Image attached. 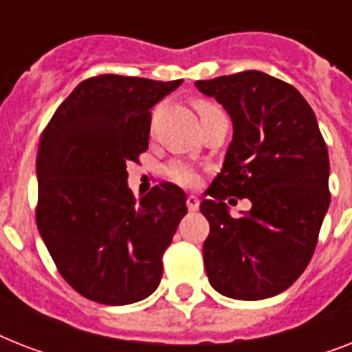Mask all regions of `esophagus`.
Instances as JSON below:
<instances>
[{
  "label": "esophagus",
  "mask_w": 352,
  "mask_h": 352,
  "mask_svg": "<svg viewBox=\"0 0 352 352\" xmlns=\"http://www.w3.org/2000/svg\"><path fill=\"white\" fill-rule=\"evenodd\" d=\"M199 204H201L199 197H195V195H188L186 206H188V210H190V212H197Z\"/></svg>",
  "instance_id": "obj_1"
}]
</instances>
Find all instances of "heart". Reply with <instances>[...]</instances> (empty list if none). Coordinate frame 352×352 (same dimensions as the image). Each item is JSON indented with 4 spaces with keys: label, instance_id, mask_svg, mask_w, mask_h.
I'll return each instance as SVG.
<instances>
[{
    "label": "heart",
    "instance_id": "b5f03b06",
    "mask_svg": "<svg viewBox=\"0 0 352 352\" xmlns=\"http://www.w3.org/2000/svg\"><path fill=\"white\" fill-rule=\"evenodd\" d=\"M195 107H197V111L201 117H203L204 113L215 109V107L212 106V104H208V102H197ZM166 175L170 177L173 182H177V184H182V186H193V184L199 181L197 170H195L193 166L186 164V162H171V164L166 168Z\"/></svg>",
    "mask_w": 352,
    "mask_h": 352
}]
</instances>
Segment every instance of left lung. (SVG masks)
I'll return each mask as SVG.
<instances>
[{
    "label": "left lung",
    "mask_w": 352,
    "mask_h": 352,
    "mask_svg": "<svg viewBox=\"0 0 352 352\" xmlns=\"http://www.w3.org/2000/svg\"><path fill=\"white\" fill-rule=\"evenodd\" d=\"M195 87L234 124L221 173L201 203L210 223L203 245L210 285L234 300L272 298L303 274L331 204L316 115L296 87L261 71L199 80ZM230 195L252 203L237 220L224 203Z\"/></svg>",
    "instance_id": "obj_1"
}]
</instances>
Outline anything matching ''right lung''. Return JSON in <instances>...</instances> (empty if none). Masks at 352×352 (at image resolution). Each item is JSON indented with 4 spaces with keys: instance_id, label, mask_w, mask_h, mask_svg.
<instances>
[{
    "instance_id": "right-lung-1",
    "label": "right lung",
    "mask_w": 352,
    "mask_h": 352,
    "mask_svg": "<svg viewBox=\"0 0 352 352\" xmlns=\"http://www.w3.org/2000/svg\"><path fill=\"white\" fill-rule=\"evenodd\" d=\"M182 80L102 74L80 82L41 135L36 223L63 279L104 305L153 294L186 193L155 186L135 201L127 162L148 149L149 109Z\"/></svg>"
}]
</instances>
